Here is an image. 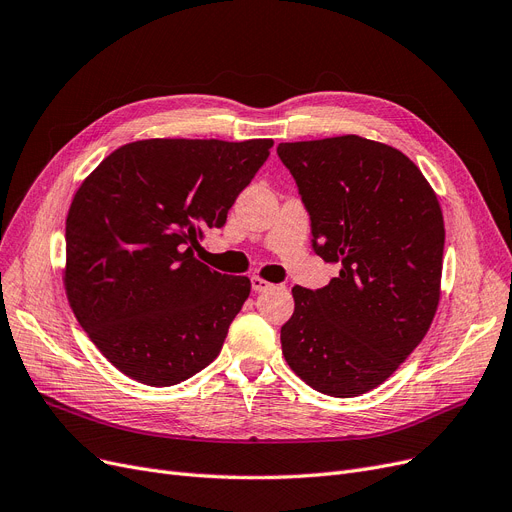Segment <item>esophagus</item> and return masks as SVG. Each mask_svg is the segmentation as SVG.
<instances>
[{"instance_id":"esophagus-1","label":"esophagus","mask_w":512,"mask_h":512,"mask_svg":"<svg viewBox=\"0 0 512 512\" xmlns=\"http://www.w3.org/2000/svg\"><path fill=\"white\" fill-rule=\"evenodd\" d=\"M269 288H271V283L267 279H262L258 275L252 277V290L254 292H264V290H269Z\"/></svg>"}]
</instances>
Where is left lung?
<instances>
[{"mask_svg":"<svg viewBox=\"0 0 512 512\" xmlns=\"http://www.w3.org/2000/svg\"><path fill=\"white\" fill-rule=\"evenodd\" d=\"M279 159L311 216L313 250L340 273L296 285L281 327L285 361L330 397H359L391 376L437 313L445 227L416 163L355 134L281 142Z\"/></svg>","mask_w":512,"mask_h":512,"instance_id":"left-lung-1","label":"left lung"}]
</instances>
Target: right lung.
Here are the masks:
<instances>
[{"label": "right lung", "instance_id": "right-lung-1", "mask_svg": "<svg viewBox=\"0 0 512 512\" xmlns=\"http://www.w3.org/2000/svg\"><path fill=\"white\" fill-rule=\"evenodd\" d=\"M271 138H149L115 149L67 214L65 290L121 374L172 386L210 365L250 296L248 277L195 258L269 157Z\"/></svg>", "mask_w": 512, "mask_h": 512}]
</instances>
